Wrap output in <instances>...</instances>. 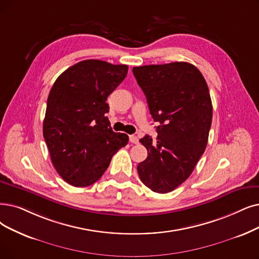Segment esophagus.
Segmentation results:
<instances>
[{
	"label": "esophagus",
	"mask_w": 259,
	"mask_h": 259,
	"mask_svg": "<svg viewBox=\"0 0 259 259\" xmlns=\"http://www.w3.org/2000/svg\"><path fill=\"white\" fill-rule=\"evenodd\" d=\"M130 141H131L132 143L137 144V143L139 142V139H138V137L135 136V135H131V136H130Z\"/></svg>",
	"instance_id": "obj_1"
}]
</instances>
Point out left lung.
<instances>
[{"label": "left lung", "mask_w": 259, "mask_h": 259, "mask_svg": "<svg viewBox=\"0 0 259 259\" xmlns=\"http://www.w3.org/2000/svg\"><path fill=\"white\" fill-rule=\"evenodd\" d=\"M133 73L160 124L156 140L149 135L139 140L148 157L137 171L152 191L168 193L190 177L207 146L212 119L208 86L199 69L185 61L134 67Z\"/></svg>", "instance_id": "8db88e82"}]
</instances>
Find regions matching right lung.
I'll use <instances>...</instances> for the list:
<instances>
[{
  "instance_id": "right-lung-1",
  "label": "right lung",
  "mask_w": 259,
  "mask_h": 259,
  "mask_svg": "<svg viewBox=\"0 0 259 259\" xmlns=\"http://www.w3.org/2000/svg\"><path fill=\"white\" fill-rule=\"evenodd\" d=\"M126 65L87 59L68 68L48 98L44 137L57 173L87 187L101 179L128 136L110 127L108 96L127 74Z\"/></svg>"
}]
</instances>
